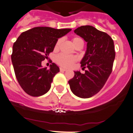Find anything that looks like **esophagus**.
<instances>
[{"label": "esophagus", "instance_id": "1", "mask_svg": "<svg viewBox=\"0 0 133 133\" xmlns=\"http://www.w3.org/2000/svg\"><path fill=\"white\" fill-rule=\"evenodd\" d=\"M60 71H66V69H64V68H60Z\"/></svg>", "mask_w": 133, "mask_h": 133}]
</instances>
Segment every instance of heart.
I'll return each mask as SVG.
<instances>
[{"label": "heart", "instance_id": "b5f03b06", "mask_svg": "<svg viewBox=\"0 0 133 133\" xmlns=\"http://www.w3.org/2000/svg\"><path fill=\"white\" fill-rule=\"evenodd\" d=\"M61 39H58L57 41L56 44L54 46V49L56 50L59 48L60 45L61 43ZM73 43L75 45V47L79 43L82 42L83 41L79 37H74L73 39ZM56 62L58 64H60L62 66L64 67H70L71 66L74 64L75 62L77 61V58L74 56H69V55H66L64 54H60L57 55L56 56Z\"/></svg>", "mask_w": 133, "mask_h": 133}]
</instances>
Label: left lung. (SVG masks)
Returning <instances> with one entry per match:
<instances>
[{
	"label": "left lung",
	"instance_id": "obj_1",
	"mask_svg": "<svg viewBox=\"0 0 133 133\" xmlns=\"http://www.w3.org/2000/svg\"><path fill=\"white\" fill-rule=\"evenodd\" d=\"M74 32L87 42L85 55L80 62L81 66L87 70L84 74L74 71L69 84L75 96L90 98L101 90L112 71L116 56L114 41L107 33L88 25L80 26Z\"/></svg>",
	"mask_w": 133,
	"mask_h": 133
}]
</instances>
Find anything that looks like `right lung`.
Wrapping results in <instances>:
<instances>
[{"label":"right lung","mask_w":133,"mask_h":133,"mask_svg":"<svg viewBox=\"0 0 133 133\" xmlns=\"http://www.w3.org/2000/svg\"><path fill=\"white\" fill-rule=\"evenodd\" d=\"M71 30L35 27L19 35L13 45L11 61L17 82L25 92L40 96L49 90L60 69L55 63L50 64L49 69L43 68L41 62L54 51L58 39Z\"/></svg>","instance_id":"1"}]
</instances>
